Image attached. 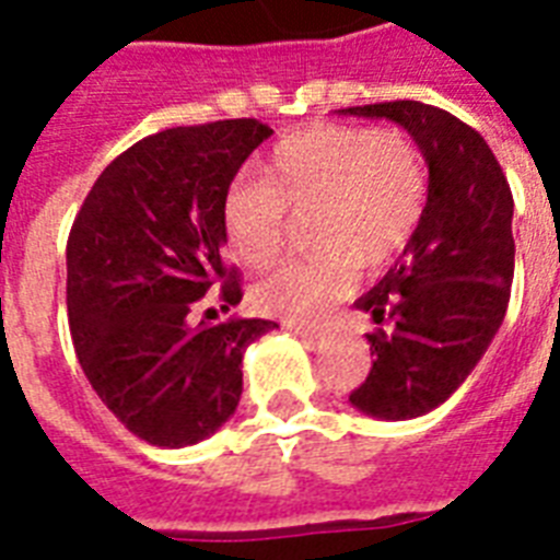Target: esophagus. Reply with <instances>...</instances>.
<instances>
[{
    "label": "esophagus",
    "mask_w": 560,
    "mask_h": 560,
    "mask_svg": "<svg viewBox=\"0 0 560 560\" xmlns=\"http://www.w3.org/2000/svg\"><path fill=\"white\" fill-rule=\"evenodd\" d=\"M284 328H288L290 334L302 337L305 342H311V346L323 342V337L328 334V331H325V325H302V323H288V319H284Z\"/></svg>",
    "instance_id": "34e87169"
}]
</instances>
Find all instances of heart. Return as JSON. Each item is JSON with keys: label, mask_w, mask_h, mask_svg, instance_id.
Listing matches in <instances>:
<instances>
[{"label": "heart", "mask_w": 560, "mask_h": 560, "mask_svg": "<svg viewBox=\"0 0 560 560\" xmlns=\"http://www.w3.org/2000/svg\"><path fill=\"white\" fill-rule=\"evenodd\" d=\"M430 194L424 153L404 130L316 125L284 136L264 162V183L237 177L223 194L220 223L246 267H270L284 246L290 211H314L323 253L293 258L255 288V307L288 323H314L349 293L363 267L404 253Z\"/></svg>", "instance_id": "b5f03b06"}]
</instances>
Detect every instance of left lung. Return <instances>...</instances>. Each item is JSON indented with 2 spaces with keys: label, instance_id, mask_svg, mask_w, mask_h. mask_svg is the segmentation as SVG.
<instances>
[{
  "label": "left lung",
  "instance_id": "obj_1",
  "mask_svg": "<svg viewBox=\"0 0 560 560\" xmlns=\"http://www.w3.org/2000/svg\"><path fill=\"white\" fill-rule=\"evenodd\" d=\"M386 118L424 153L430 194L398 264L354 305L392 331L366 334L374 363L349 400L386 421L427 416L474 372L500 331L514 279L512 188L486 139L421 101L340 109Z\"/></svg>",
  "mask_w": 560,
  "mask_h": 560
}]
</instances>
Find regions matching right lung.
Masks as SVG:
<instances>
[{
    "label": "right lung",
    "mask_w": 560,
    "mask_h": 560,
    "mask_svg": "<svg viewBox=\"0 0 560 560\" xmlns=\"http://www.w3.org/2000/svg\"><path fill=\"white\" fill-rule=\"evenodd\" d=\"M272 130L255 118L171 127L109 162L66 244L74 354L98 398L156 447L209 439L235 412L244 351L270 319L197 323L220 284L223 311L241 279L223 258L220 202ZM214 314V311H206Z\"/></svg>",
    "instance_id": "1"
}]
</instances>
